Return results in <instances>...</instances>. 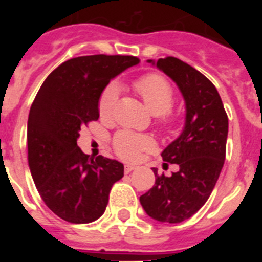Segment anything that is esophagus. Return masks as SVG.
<instances>
[{"mask_svg":"<svg viewBox=\"0 0 262 262\" xmlns=\"http://www.w3.org/2000/svg\"><path fill=\"white\" fill-rule=\"evenodd\" d=\"M134 169H135V166H133V165H124V173H126V174H128V173L133 172Z\"/></svg>","mask_w":262,"mask_h":262,"instance_id":"esophagus-1","label":"esophagus"}]
</instances>
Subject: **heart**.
Returning a JSON list of instances; mask_svg holds the SVG:
<instances>
[{
	"label": "heart",
	"mask_w": 262,
	"mask_h": 262,
	"mask_svg": "<svg viewBox=\"0 0 262 262\" xmlns=\"http://www.w3.org/2000/svg\"><path fill=\"white\" fill-rule=\"evenodd\" d=\"M135 89L152 114L161 115L164 119H166L168 111L170 110L174 101V94L172 86L165 78L159 75H147L136 81ZM118 94L119 89L117 85H108L103 90L102 96L99 98L98 110L99 115L105 119L110 118L114 113ZM113 144L117 154L129 161H135L140 157L142 152L149 151L154 147L151 138L128 131L118 133L113 140Z\"/></svg>",
	"instance_id": "obj_1"
}]
</instances>
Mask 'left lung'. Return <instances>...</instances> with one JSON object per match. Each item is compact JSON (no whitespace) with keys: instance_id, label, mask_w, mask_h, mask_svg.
Wrapping results in <instances>:
<instances>
[{"instance_id":"1","label":"left lung","mask_w":262,"mask_h":262,"mask_svg":"<svg viewBox=\"0 0 262 262\" xmlns=\"http://www.w3.org/2000/svg\"><path fill=\"white\" fill-rule=\"evenodd\" d=\"M177 85L185 102L181 134L161 152L177 164L170 177L157 174L154 187L140 196L148 216L161 223H181L209 200L226 159L228 118L216 88L207 77L176 57L147 60ZM165 164V163H164Z\"/></svg>"}]
</instances>
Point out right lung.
Instances as JSON below:
<instances>
[{
	"instance_id": "right-lung-1",
	"label": "right lung",
	"mask_w": 262,
	"mask_h": 262,
	"mask_svg": "<svg viewBox=\"0 0 262 262\" xmlns=\"http://www.w3.org/2000/svg\"><path fill=\"white\" fill-rule=\"evenodd\" d=\"M138 64V57L119 55L75 57L51 72L32 102L30 172L48 209L69 223L102 216L111 186L123 177V164L85 155L77 138L81 127L99 118V98L108 82Z\"/></svg>"
}]
</instances>
